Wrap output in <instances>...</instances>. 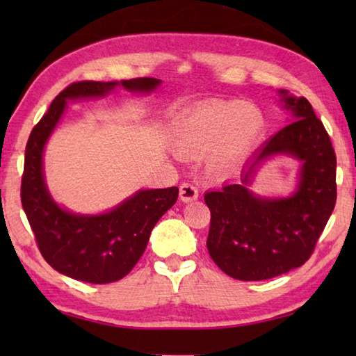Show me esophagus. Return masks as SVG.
I'll return each instance as SVG.
<instances>
[{"label": "esophagus", "mask_w": 356, "mask_h": 356, "mask_svg": "<svg viewBox=\"0 0 356 356\" xmlns=\"http://www.w3.org/2000/svg\"><path fill=\"white\" fill-rule=\"evenodd\" d=\"M179 196L184 202H190V201L197 200V196H200V191H197L195 184L184 182L179 188Z\"/></svg>", "instance_id": "1"}]
</instances>
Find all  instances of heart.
Listing matches in <instances>:
<instances>
[{
    "mask_svg": "<svg viewBox=\"0 0 356 356\" xmlns=\"http://www.w3.org/2000/svg\"><path fill=\"white\" fill-rule=\"evenodd\" d=\"M262 127L264 118L257 108L242 100L212 102L176 120L172 144L185 155H204L210 150L209 166L222 172L242 161Z\"/></svg>",
    "mask_w": 356,
    "mask_h": 356,
    "instance_id": "obj_1",
    "label": "heart"
}]
</instances>
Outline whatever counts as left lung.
<instances>
[{
  "mask_svg": "<svg viewBox=\"0 0 356 356\" xmlns=\"http://www.w3.org/2000/svg\"><path fill=\"white\" fill-rule=\"evenodd\" d=\"M292 122L251 156L238 182L204 195L210 209L207 250L226 275L262 281L298 268L311 257L336 204V154L322 120L305 97L281 89ZM276 154L302 161L299 185L287 198L249 190L257 168Z\"/></svg>",
  "mask_w": 356,
  "mask_h": 356,
  "instance_id": "8db88e82",
  "label": "left lung"
}]
</instances>
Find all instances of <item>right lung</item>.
<instances>
[{"label": "right lung", "instance_id": "add662e5", "mask_svg": "<svg viewBox=\"0 0 356 356\" xmlns=\"http://www.w3.org/2000/svg\"><path fill=\"white\" fill-rule=\"evenodd\" d=\"M156 78L122 81L72 83L51 102L33 129L25 150L22 206L40 254L56 272L91 284H106L131 272L146 250L150 232L177 201L179 188L140 190L118 207L100 215H81L59 206L47 188L44 149L67 106V100L95 99L114 88L149 94L160 86Z\"/></svg>", "mask_w": 356, "mask_h": 356}]
</instances>
